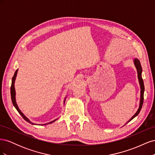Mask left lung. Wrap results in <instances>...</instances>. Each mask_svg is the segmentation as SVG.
I'll list each match as a JSON object with an SVG mask.
<instances>
[{"mask_svg":"<svg viewBox=\"0 0 155 155\" xmlns=\"http://www.w3.org/2000/svg\"><path fill=\"white\" fill-rule=\"evenodd\" d=\"M134 66L137 70V74H138V81H139V84H140V105H139V107L138 110L136 112V113L133 116L132 118H131L124 125H125L129 123L130 121L132 120L133 118H134L136 116H138V114L140 113V110L142 109V107L143 105V94H144V84H143V81L142 78V66L141 64H140V61L135 58L134 59Z\"/></svg>","mask_w":155,"mask_h":155,"instance_id":"1","label":"left lung"}]
</instances>
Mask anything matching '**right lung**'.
<instances>
[{
  "label": "right lung",
  "mask_w": 155,
  "mask_h": 155,
  "mask_svg": "<svg viewBox=\"0 0 155 155\" xmlns=\"http://www.w3.org/2000/svg\"><path fill=\"white\" fill-rule=\"evenodd\" d=\"M17 72H18V69L16 70V71L15 72V74H14V76L12 78V85H11V97H12V103H13V105H14V107H15V109H17V110L18 112V113H19L23 118H24L26 121H28V122L32 124V125H36L35 124L31 122V121L27 118V117L22 113V112H21V110L19 109V108H18L17 104V102H16V98H15V95H16V93H15V79H16V77H17ZM65 99H66V97L64 98V101H63V104H64V102H65ZM58 118L55 119L53 121H50V122H48V123H46V124H40L41 125H48V124H51L54 122L55 121L57 120Z\"/></svg>",
  "instance_id": "right-lung-1"
}]
</instances>
